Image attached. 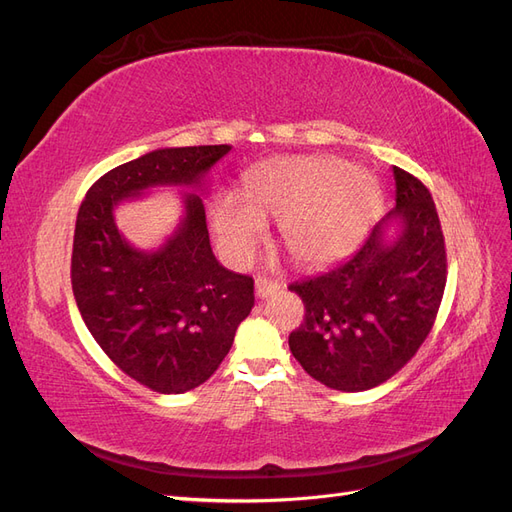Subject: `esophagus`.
I'll use <instances>...</instances> for the list:
<instances>
[{
    "instance_id": "34e87169",
    "label": "esophagus",
    "mask_w": 512,
    "mask_h": 512,
    "mask_svg": "<svg viewBox=\"0 0 512 512\" xmlns=\"http://www.w3.org/2000/svg\"><path fill=\"white\" fill-rule=\"evenodd\" d=\"M282 288V284L280 282H275V280H267V277H258L256 280V294L260 299H265V297H271V294H275L277 290Z\"/></svg>"
}]
</instances>
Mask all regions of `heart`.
Masks as SVG:
<instances>
[{"label": "heart", "mask_w": 512, "mask_h": 512, "mask_svg": "<svg viewBox=\"0 0 512 512\" xmlns=\"http://www.w3.org/2000/svg\"><path fill=\"white\" fill-rule=\"evenodd\" d=\"M382 207L374 177L337 158H273L245 177L243 200L222 196L211 220L222 252L237 265L254 256L280 220V239L301 267H327L363 241Z\"/></svg>", "instance_id": "heart-1"}]
</instances>
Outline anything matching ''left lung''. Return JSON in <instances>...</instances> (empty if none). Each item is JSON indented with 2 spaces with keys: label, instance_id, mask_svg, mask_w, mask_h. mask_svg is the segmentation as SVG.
<instances>
[{
  "label": "left lung",
  "instance_id": "left-lung-1",
  "mask_svg": "<svg viewBox=\"0 0 512 512\" xmlns=\"http://www.w3.org/2000/svg\"><path fill=\"white\" fill-rule=\"evenodd\" d=\"M395 209L335 269L294 282L305 318L290 352L314 380L359 393L395 376L427 339L446 286L436 205L414 175L393 166ZM391 225L396 237L388 239Z\"/></svg>",
  "mask_w": 512,
  "mask_h": 512
}]
</instances>
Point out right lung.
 Returning <instances> with one entry per match:
<instances>
[{"instance_id":"right-lung-1","label":"right lung","mask_w":512,"mask_h":512,"mask_svg":"<svg viewBox=\"0 0 512 512\" xmlns=\"http://www.w3.org/2000/svg\"><path fill=\"white\" fill-rule=\"evenodd\" d=\"M230 145L156 149L108 170L76 215L72 292L79 312L123 374L177 395L213 376L254 307V280L213 256L203 198L183 194L185 215L160 250L141 252L115 226L123 198L156 185L200 188Z\"/></svg>"}]
</instances>
